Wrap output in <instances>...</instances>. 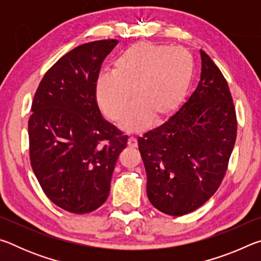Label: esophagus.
Returning <instances> with one entry per match:
<instances>
[{
  "instance_id": "obj_1",
  "label": "esophagus",
  "mask_w": 261,
  "mask_h": 261,
  "mask_svg": "<svg viewBox=\"0 0 261 261\" xmlns=\"http://www.w3.org/2000/svg\"><path fill=\"white\" fill-rule=\"evenodd\" d=\"M127 146L131 148H136L137 146H138V143H137V139L135 138V137H131V138H129V141H127Z\"/></svg>"
}]
</instances>
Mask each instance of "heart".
Listing matches in <instances>:
<instances>
[{"label":"heart","instance_id":"heart-1","mask_svg":"<svg viewBox=\"0 0 261 261\" xmlns=\"http://www.w3.org/2000/svg\"><path fill=\"white\" fill-rule=\"evenodd\" d=\"M193 72L192 55L184 48L137 42L115 57L112 73L100 74L95 84L96 101L106 116L118 122L134 94L137 102L121 126L129 132L143 131L153 118L162 122L177 112Z\"/></svg>","mask_w":261,"mask_h":261}]
</instances>
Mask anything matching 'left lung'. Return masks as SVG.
Wrapping results in <instances>:
<instances>
[{
    "instance_id": "obj_1",
    "label": "left lung",
    "mask_w": 261,
    "mask_h": 261,
    "mask_svg": "<svg viewBox=\"0 0 261 261\" xmlns=\"http://www.w3.org/2000/svg\"><path fill=\"white\" fill-rule=\"evenodd\" d=\"M200 57V81L187 102L166 123L138 138L148 199L173 216L199 208L215 193L237 135L227 81L201 49Z\"/></svg>"
}]
</instances>
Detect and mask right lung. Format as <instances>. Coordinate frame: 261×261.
Segmentation results:
<instances>
[{"label":"right lung","mask_w":261,"mask_h":261,"mask_svg":"<svg viewBox=\"0 0 261 261\" xmlns=\"http://www.w3.org/2000/svg\"><path fill=\"white\" fill-rule=\"evenodd\" d=\"M117 43H84L61 57L32 102L31 166L46 196L71 213H90L107 200L117 158L126 147L127 136L105 120L95 98L101 63Z\"/></svg>","instance_id":"add662e5"}]
</instances>
